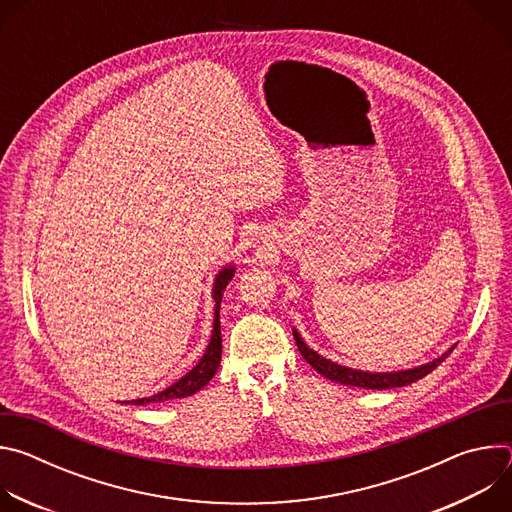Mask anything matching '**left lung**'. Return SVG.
I'll return each mask as SVG.
<instances>
[{"mask_svg":"<svg viewBox=\"0 0 512 512\" xmlns=\"http://www.w3.org/2000/svg\"><path fill=\"white\" fill-rule=\"evenodd\" d=\"M294 338H296V344H298V350L302 352V356L308 360L310 367L314 371H318L322 377H326V379H330L334 383H340V385L362 387V389H377V391L405 387V385H411V383L423 379L435 367H440V364L446 360V356L450 354V352H446L444 356L435 358V360L423 364V367H417V369H411V371H399V373H362V371H352V369L340 367V364H336V362L316 354L312 348L306 346V342L300 338V334L296 330H294Z\"/></svg>","mask_w":512,"mask_h":512,"instance_id":"obj_1","label":"left lung"}]
</instances>
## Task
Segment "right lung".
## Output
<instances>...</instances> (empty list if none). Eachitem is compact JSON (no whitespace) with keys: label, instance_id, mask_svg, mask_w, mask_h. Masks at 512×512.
Here are the masks:
<instances>
[{"label":"right lung","instance_id":"obj_1","mask_svg":"<svg viewBox=\"0 0 512 512\" xmlns=\"http://www.w3.org/2000/svg\"><path fill=\"white\" fill-rule=\"evenodd\" d=\"M235 275V267H225L221 273H218L216 281H214V289H212V298H214V328H212V338L208 342V348L204 352V356L200 358V362L196 367L182 377L180 381H176L174 385H170L168 389H164L162 393L154 395V397H143V399H135L131 401L133 405H148V403H164V401H172V399H180V397H190L196 391H200L218 371V364H221V352H223V340H221V320H218V312H221V300H223V291L229 285V281ZM129 403V401H127Z\"/></svg>","mask_w":512,"mask_h":512}]
</instances>
